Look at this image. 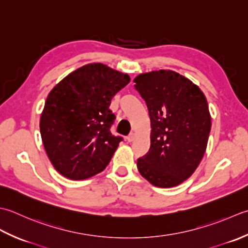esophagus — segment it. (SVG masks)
Instances as JSON below:
<instances>
[{
    "instance_id": "esophagus-1",
    "label": "esophagus",
    "mask_w": 248,
    "mask_h": 248,
    "mask_svg": "<svg viewBox=\"0 0 248 248\" xmlns=\"http://www.w3.org/2000/svg\"><path fill=\"white\" fill-rule=\"evenodd\" d=\"M134 139H135V134L134 133L129 134L127 137H126V140H127V142H131V141H134Z\"/></svg>"
}]
</instances>
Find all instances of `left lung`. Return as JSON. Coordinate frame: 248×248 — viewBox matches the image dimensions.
Masks as SVG:
<instances>
[{
    "label": "left lung",
    "mask_w": 248,
    "mask_h": 248,
    "mask_svg": "<svg viewBox=\"0 0 248 248\" xmlns=\"http://www.w3.org/2000/svg\"><path fill=\"white\" fill-rule=\"evenodd\" d=\"M134 82L152 128L138 170L154 186L173 187L188 179L203 157L211 130L208 102L196 84L172 70L141 74Z\"/></svg>",
    "instance_id": "8db88e82"
}]
</instances>
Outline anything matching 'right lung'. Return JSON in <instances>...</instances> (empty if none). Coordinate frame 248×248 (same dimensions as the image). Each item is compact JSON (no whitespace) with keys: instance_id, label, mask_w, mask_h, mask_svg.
<instances>
[{"instance_id":"obj_1","label":"right lung","mask_w":248,"mask_h":248,"mask_svg":"<svg viewBox=\"0 0 248 248\" xmlns=\"http://www.w3.org/2000/svg\"><path fill=\"white\" fill-rule=\"evenodd\" d=\"M129 81L127 74L93 63L66 76L49 93L40 135L50 161L65 178L85 180L108 166L123 140L111 134L115 115L109 106Z\"/></svg>"}]
</instances>
